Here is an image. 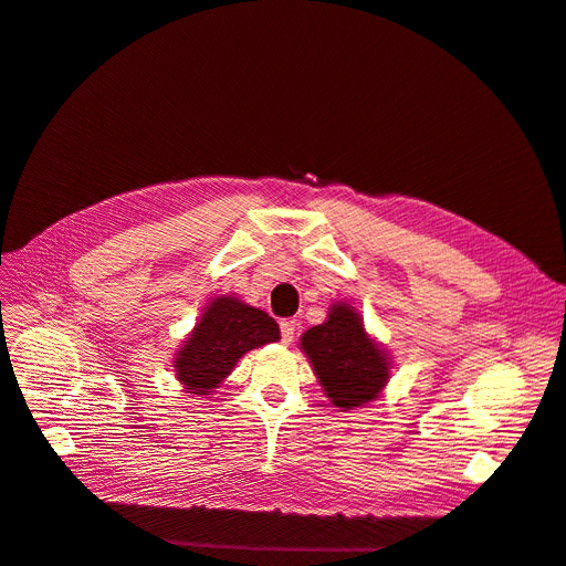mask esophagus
<instances>
[{"label": "esophagus", "instance_id": "34e87169", "mask_svg": "<svg viewBox=\"0 0 566 566\" xmlns=\"http://www.w3.org/2000/svg\"><path fill=\"white\" fill-rule=\"evenodd\" d=\"M280 333H282V342H284V344H291V342H293V335H295V323L289 321V318L280 321Z\"/></svg>", "mask_w": 566, "mask_h": 566}]
</instances>
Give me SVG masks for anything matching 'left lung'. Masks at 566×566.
Masks as SVG:
<instances>
[{"label": "left lung", "mask_w": 566, "mask_h": 566, "mask_svg": "<svg viewBox=\"0 0 566 566\" xmlns=\"http://www.w3.org/2000/svg\"><path fill=\"white\" fill-rule=\"evenodd\" d=\"M301 348L325 397L342 410L378 399L390 378L388 350L367 335L363 316L348 303H335L325 323L301 337Z\"/></svg>", "instance_id": "8db88e82"}]
</instances>
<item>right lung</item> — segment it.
Masks as SVG:
<instances>
[{
    "label": "right lung",
    "mask_w": 566,
    "mask_h": 566,
    "mask_svg": "<svg viewBox=\"0 0 566 566\" xmlns=\"http://www.w3.org/2000/svg\"><path fill=\"white\" fill-rule=\"evenodd\" d=\"M280 339V325L263 310L231 295L208 303L199 323L176 350L174 371L190 395H208L252 348Z\"/></svg>",
    "instance_id": "1"
}]
</instances>
